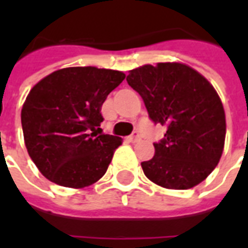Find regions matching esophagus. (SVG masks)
<instances>
[{"label": "esophagus", "instance_id": "esophagus-1", "mask_svg": "<svg viewBox=\"0 0 248 248\" xmlns=\"http://www.w3.org/2000/svg\"><path fill=\"white\" fill-rule=\"evenodd\" d=\"M140 140V135L138 131H134V133L129 137V140L130 142H133V143H134V142H138Z\"/></svg>", "mask_w": 248, "mask_h": 248}]
</instances>
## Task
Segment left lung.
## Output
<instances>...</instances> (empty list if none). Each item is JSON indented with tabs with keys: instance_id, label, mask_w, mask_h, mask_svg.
I'll return each instance as SVG.
<instances>
[{
	"instance_id": "left-lung-1",
	"label": "left lung",
	"mask_w": 248,
	"mask_h": 248,
	"mask_svg": "<svg viewBox=\"0 0 248 248\" xmlns=\"http://www.w3.org/2000/svg\"><path fill=\"white\" fill-rule=\"evenodd\" d=\"M126 81L142 97L149 118L166 126L154 156L140 163L146 177L174 190L204 181L218 165L226 137L223 105L213 85L177 62L140 66Z\"/></svg>"
}]
</instances>
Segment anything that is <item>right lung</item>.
<instances>
[{"instance_id": "add662e5", "label": "right lung", "mask_w": 248, "mask_h": 248, "mask_svg": "<svg viewBox=\"0 0 248 248\" xmlns=\"http://www.w3.org/2000/svg\"><path fill=\"white\" fill-rule=\"evenodd\" d=\"M124 77L93 66L66 67L30 90L21 124L28 153L44 177L82 188L105 175L122 140L101 134V108Z\"/></svg>"}]
</instances>
